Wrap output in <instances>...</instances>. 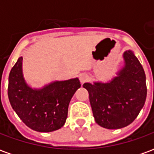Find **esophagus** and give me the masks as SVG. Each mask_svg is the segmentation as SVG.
<instances>
[{
    "mask_svg": "<svg viewBox=\"0 0 154 154\" xmlns=\"http://www.w3.org/2000/svg\"><path fill=\"white\" fill-rule=\"evenodd\" d=\"M79 79H80L81 82L83 84L85 83L86 82L88 81V79H89V76H88L87 73H81L80 75H79Z\"/></svg>",
    "mask_w": 154,
    "mask_h": 154,
    "instance_id": "34e87169",
    "label": "esophagus"
}]
</instances>
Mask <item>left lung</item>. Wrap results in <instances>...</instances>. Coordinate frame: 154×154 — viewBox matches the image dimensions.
<instances>
[{
    "instance_id": "left-lung-1",
    "label": "left lung",
    "mask_w": 154,
    "mask_h": 154,
    "mask_svg": "<svg viewBox=\"0 0 154 154\" xmlns=\"http://www.w3.org/2000/svg\"><path fill=\"white\" fill-rule=\"evenodd\" d=\"M125 67L110 83H84L96 122L106 129H120L136 119L145 103L146 77L131 51L124 54Z\"/></svg>"
}]
</instances>
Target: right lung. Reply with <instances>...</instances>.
<instances>
[{
    "instance_id": "obj_1",
    "label": "right lung",
    "mask_w": 154,
    "mask_h": 154,
    "mask_svg": "<svg viewBox=\"0 0 154 154\" xmlns=\"http://www.w3.org/2000/svg\"><path fill=\"white\" fill-rule=\"evenodd\" d=\"M22 57L9 75L8 97L13 110L29 128L38 132H52L66 122L68 106L80 81L74 78L51 83L41 90H33L22 75Z\"/></svg>"
}]
</instances>
